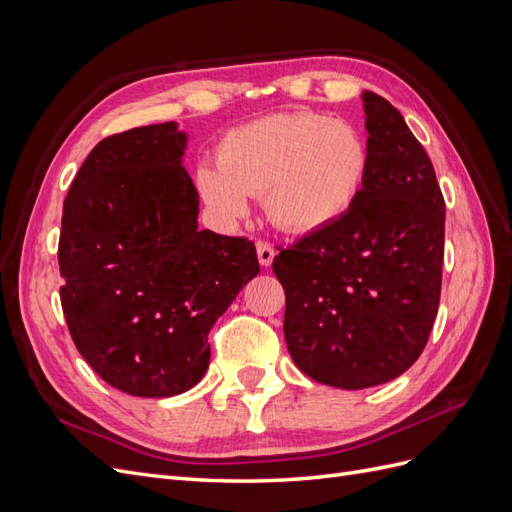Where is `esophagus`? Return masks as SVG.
Wrapping results in <instances>:
<instances>
[{"mask_svg": "<svg viewBox=\"0 0 512 512\" xmlns=\"http://www.w3.org/2000/svg\"><path fill=\"white\" fill-rule=\"evenodd\" d=\"M256 252H258V262L262 267H271V262H273V258H275V250H273V245H269V243H265V241H258L256 243Z\"/></svg>", "mask_w": 512, "mask_h": 512, "instance_id": "34e87169", "label": "esophagus"}]
</instances>
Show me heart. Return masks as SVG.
I'll return each instance as SVG.
<instances>
[{"mask_svg": "<svg viewBox=\"0 0 512 512\" xmlns=\"http://www.w3.org/2000/svg\"><path fill=\"white\" fill-rule=\"evenodd\" d=\"M371 173L363 130L320 113H277L230 130L218 164L200 162L194 185L224 224L247 215V196H262L267 218L292 235H316L359 203Z\"/></svg>", "mask_w": 512, "mask_h": 512, "instance_id": "heart-1", "label": "heart"}]
</instances>
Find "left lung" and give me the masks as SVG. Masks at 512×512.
<instances>
[{
	"mask_svg": "<svg viewBox=\"0 0 512 512\" xmlns=\"http://www.w3.org/2000/svg\"><path fill=\"white\" fill-rule=\"evenodd\" d=\"M371 173L346 218L273 260L286 346L305 376L359 391L421 356L440 305L444 198L397 108L363 91Z\"/></svg>",
	"mask_w": 512,
	"mask_h": 512,
	"instance_id": "left-lung-1",
	"label": "left lung"
}]
</instances>
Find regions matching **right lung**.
<instances>
[{"label":"right lung","mask_w":512,"mask_h":512,"mask_svg":"<svg viewBox=\"0 0 512 512\" xmlns=\"http://www.w3.org/2000/svg\"><path fill=\"white\" fill-rule=\"evenodd\" d=\"M175 121L100 141L64 200L61 307L83 359L115 389L173 397L205 376L207 335L258 275L245 237L198 228Z\"/></svg>","instance_id":"add662e5"}]
</instances>
